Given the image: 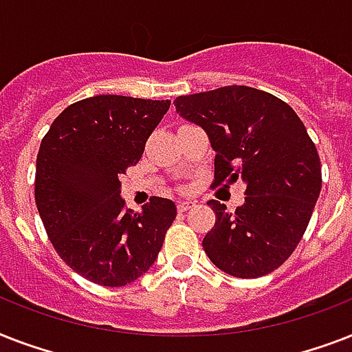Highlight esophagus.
Masks as SVG:
<instances>
[{"label": "esophagus", "instance_id": "34e87169", "mask_svg": "<svg viewBox=\"0 0 352 352\" xmlns=\"http://www.w3.org/2000/svg\"><path fill=\"white\" fill-rule=\"evenodd\" d=\"M193 206H195L193 201H179V203H177V210H179V212H188V210L193 208Z\"/></svg>", "mask_w": 352, "mask_h": 352}]
</instances>
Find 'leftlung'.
Returning a JSON list of instances; mask_svg holds the SVG:
<instances>
[{"label":"left lung","mask_w":352,"mask_h":352,"mask_svg":"<svg viewBox=\"0 0 352 352\" xmlns=\"http://www.w3.org/2000/svg\"><path fill=\"white\" fill-rule=\"evenodd\" d=\"M175 109L208 133L214 186L243 179L245 204L228 212L210 201L214 228L204 235L210 261L234 278L281 267L305 234L322 190V164L303 122L267 91L226 85L177 96Z\"/></svg>","instance_id":"8db88e82"}]
</instances>
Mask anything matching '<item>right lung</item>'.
<instances>
[{"label":"right lung","mask_w":352,"mask_h":352,"mask_svg":"<svg viewBox=\"0 0 352 352\" xmlns=\"http://www.w3.org/2000/svg\"><path fill=\"white\" fill-rule=\"evenodd\" d=\"M170 100L98 95L65 107L36 159L34 199L54 250L96 285L124 287L153 265L177 215L173 201L126 208L120 175L140 160Z\"/></svg>","instance_id":"add662e5"}]
</instances>
